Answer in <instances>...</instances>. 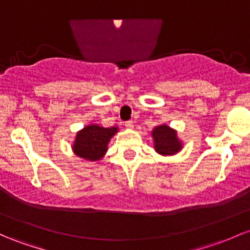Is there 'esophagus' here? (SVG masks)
<instances>
[{
	"label": "esophagus",
	"mask_w": 250,
	"mask_h": 250,
	"mask_svg": "<svg viewBox=\"0 0 250 250\" xmlns=\"http://www.w3.org/2000/svg\"><path fill=\"white\" fill-rule=\"evenodd\" d=\"M125 128H127V129H131V128L134 127L133 121H128V122L125 123Z\"/></svg>",
	"instance_id": "obj_1"
}]
</instances>
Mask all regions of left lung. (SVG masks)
<instances>
[{"label":"left lung","instance_id":"1","mask_svg":"<svg viewBox=\"0 0 250 250\" xmlns=\"http://www.w3.org/2000/svg\"><path fill=\"white\" fill-rule=\"evenodd\" d=\"M152 138L154 140V149L159 154L173 155L183 147L182 141L178 139L177 131L166 125H156L152 130Z\"/></svg>","mask_w":250,"mask_h":250}]
</instances>
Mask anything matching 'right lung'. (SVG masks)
<instances>
[{"label": "right lung", "instance_id": "1", "mask_svg": "<svg viewBox=\"0 0 250 250\" xmlns=\"http://www.w3.org/2000/svg\"><path fill=\"white\" fill-rule=\"evenodd\" d=\"M119 131L117 127L104 128L98 125H89L77 133L72 149L79 158L89 161H97L108 150L110 139Z\"/></svg>", "mask_w": 250, "mask_h": 250}]
</instances>
